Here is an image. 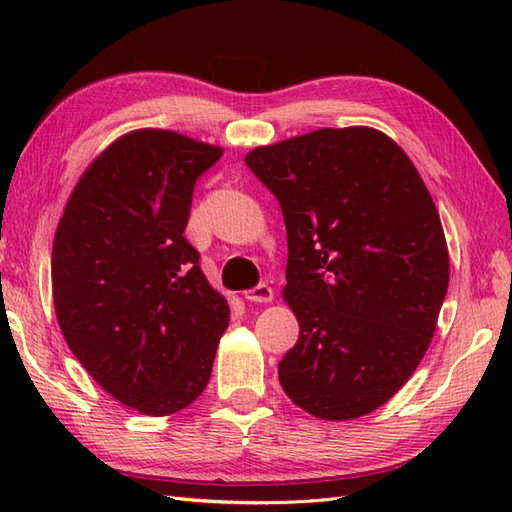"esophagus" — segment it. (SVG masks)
Segmentation results:
<instances>
[{
	"label": "esophagus",
	"instance_id": "1",
	"mask_svg": "<svg viewBox=\"0 0 512 512\" xmlns=\"http://www.w3.org/2000/svg\"><path fill=\"white\" fill-rule=\"evenodd\" d=\"M244 297H246L248 301H255V303H268V301H273L275 292H273V288H270L268 284H259V286H255V288L246 290Z\"/></svg>",
	"mask_w": 512,
	"mask_h": 512
}]
</instances>
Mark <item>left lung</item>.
Here are the masks:
<instances>
[{
  "label": "left lung",
  "mask_w": 512,
  "mask_h": 512,
  "mask_svg": "<svg viewBox=\"0 0 512 512\" xmlns=\"http://www.w3.org/2000/svg\"><path fill=\"white\" fill-rule=\"evenodd\" d=\"M248 169L288 233L284 299L299 321L279 361L288 398L323 420L378 409L416 372L449 288V250L420 173L372 127L257 147Z\"/></svg>",
  "instance_id": "8db88e82"
}]
</instances>
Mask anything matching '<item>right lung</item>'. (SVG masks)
Returning a JSON list of instances; mask_svg holds the SVG:
<instances>
[{
	"label": "right lung",
	"mask_w": 512,
	"mask_h": 512,
	"mask_svg": "<svg viewBox=\"0 0 512 512\" xmlns=\"http://www.w3.org/2000/svg\"><path fill=\"white\" fill-rule=\"evenodd\" d=\"M222 149L165 129L125 134L70 195L52 246V295L72 354L118 402L169 416L211 378L228 303L184 228Z\"/></svg>",
	"instance_id": "right-lung-1"
}]
</instances>
